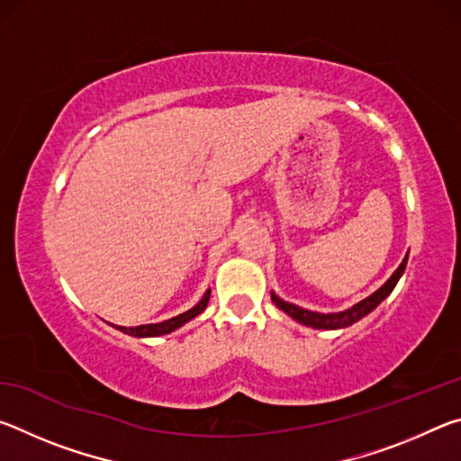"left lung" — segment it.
Returning <instances> with one entry per match:
<instances>
[{
    "label": "left lung",
    "mask_w": 461,
    "mask_h": 461,
    "mask_svg": "<svg viewBox=\"0 0 461 461\" xmlns=\"http://www.w3.org/2000/svg\"><path fill=\"white\" fill-rule=\"evenodd\" d=\"M407 260L409 256H404V260L401 262V267L393 272L384 285H382L376 293H372L370 296H366L364 301L356 303L354 307H349L346 311H339V313H317V311H307L293 305V303H286L272 293V303L280 309L285 311L288 317H293L294 321H299L307 327H313V330H341V327H349L356 321H360L362 317H366L370 311L376 309L386 296L393 293V288L399 283V278L402 276L404 268H407Z\"/></svg>",
    "instance_id": "left-lung-1"
}]
</instances>
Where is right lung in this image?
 <instances>
[{"label": "right lung", "mask_w": 461, "mask_h": 461, "mask_svg": "<svg viewBox=\"0 0 461 461\" xmlns=\"http://www.w3.org/2000/svg\"><path fill=\"white\" fill-rule=\"evenodd\" d=\"M209 296H212V288H209V291L203 294V299L193 309L185 311V313L176 315L173 319H167V321H162V323H148V325H138V327H122V325H113V327H115V330L123 331V333H128V335H134V338H156V335H165V333L178 330V327H183L186 321H191V319H194L199 313H203V311H205V307H207V303H209Z\"/></svg>", "instance_id": "obj_1"}]
</instances>
